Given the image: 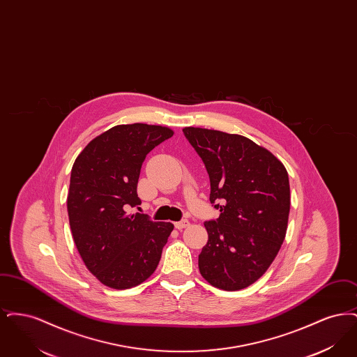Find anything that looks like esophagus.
<instances>
[{"instance_id": "obj_1", "label": "esophagus", "mask_w": 357, "mask_h": 357, "mask_svg": "<svg viewBox=\"0 0 357 357\" xmlns=\"http://www.w3.org/2000/svg\"><path fill=\"white\" fill-rule=\"evenodd\" d=\"M188 225H190V222L187 221V220H182V221L175 222V227H176L178 230H183V229H186Z\"/></svg>"}]
</instances>
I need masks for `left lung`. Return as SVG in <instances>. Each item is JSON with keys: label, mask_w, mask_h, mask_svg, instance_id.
Segmentation results:
<instances>
[{"label": "left lung", "mask_w": 357, "mask_h": 357, "mask_svg": "<svg viewBox=\"0 0 357 357\" xmlns=\"http://www.w3.org/2000/svg\"><path fill=\"white\" fill-rule=\"evenodd\" d=\"M210 178V202L217 221L204 223L207 243L198 266L204 280L222 290L255 284L269 269L288 229V171L269 150L246 136L185 127Z\"/></svg>", "instance_id": "8db88e82"}]
</instances>
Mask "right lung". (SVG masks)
I'll return each mask as SVG.
<instances>
[{
	"label": "right lung",
	"instance_id": "1",
	"mask_svg": "<svg viewBox=\"0 0 357 357\" xmlns=\"http://www.w3.org/2000/svg\"><path fill=\"white\" fill-rule=\"evenodd\" d=\"M169 127L119 124L92 139L77 155L69 182V226L85 266L108 288L130 289L156 269L174 225L128 210L142 204L136 187L155 146Z\"/></svg>",
	"mask_w": 357,
	"mask_h": 357
}]
</instances>
